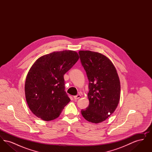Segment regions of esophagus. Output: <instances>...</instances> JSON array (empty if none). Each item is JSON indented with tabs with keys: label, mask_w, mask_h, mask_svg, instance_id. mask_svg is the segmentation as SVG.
<instances>
[{
	"label": "esophagus",
	"mask_w": 152,
	"mask_h": 152,
	"mask_svg": "<svg viewBox=\"0 0 152 152\" xmlns=\"http://www.w3.org/2000/svg\"><path fill=\"white\" fill-rule=\"evenodd\" d=\"M80 96H81L80 94H77V95H76V96H75L73 97V98H74L75 100H77V99H79L80 97Z\"/></svg>",
	"instance_id": "obj_1"
}]
</instances>
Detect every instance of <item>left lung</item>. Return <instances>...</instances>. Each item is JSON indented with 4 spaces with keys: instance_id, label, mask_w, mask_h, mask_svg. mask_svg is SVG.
I'll use <instances>...</instances> for the list:
<instances>
[{
    "instance_id": "left-lung-1",
    "label": "left lung",
    "mask_w": 152,
    "mask_h": 152,
    "mask_svg": "<svg viewBox=\"0 0 152 152\" xmlns=\"http://www.w3.org/2000/svg\"><path fill=\"white\" fill-rule=\"evenodd\" d=\"M80 59L89 80L88 107L81 115L91 123H101L116 110L120 98V82L116 68L105 56L80 51Z\"/></svg>"
}]
</instances>
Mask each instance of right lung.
<instances>
[{"label": "right lung", "instance_id": "right-lung-1", "mask_svg": "<svg viewBox=\"0 0 152 152\" xmlns=\"http://www.w3.org/2000/svg\"><path fill=\"white\" fill-rule=\"evenodd\" d=\"M79 60L73 51L53 52L39 58L31 66L25 83L26 101L31 112L44 121L58 118L70 101L64 75Z\"/></svg>", "mask_w": 152, "mask_h": 152}]
</instances>
